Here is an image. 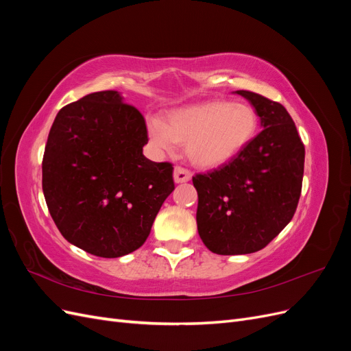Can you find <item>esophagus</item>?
I'll return each mask as SVG.
<instances>
[{
  "instance_id": "1",
  "label": "esophagus",
  "mask_w": 351,
  "mask_h": 351,
  "mask_svg": "<svg viewBox=\"0 0 351 351\" xmlns=\"http://www.w3.org/2000/svg\"><path fill=\"white\" fill-rule=\"evenodd\" d=\"M190 178H192V173L187 171L186 168L176 167V169H174V182L176 183H186V182H190Z\"/></svg>"
}]
</instances>
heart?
Returning <instances> with one entry per match:
<instances>
[{
    "mask_svg": "<svg viewBox=\"0 0 351 351\" xmlns=\"http://www.w3.org/2000/svg\"><path fill=\"white\" fill-rule=\"evenodd\" d=\"M147 136L159 151L186 145L189 161L197 168H218L234 159L256 134L258 115L247 104L206 101L168 112L165 123L147 119Z\"/></svg>",
    "mask_w": 351,
    "mask_h": 351,
    "instance_id": "1",
    "label": "heart"
}]
</instances>
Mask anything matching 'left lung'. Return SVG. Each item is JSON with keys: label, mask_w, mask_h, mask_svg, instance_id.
Here are the masks:
<instances>
[{"label": "left lung", "mask_w": 351, "mask_h": 351, "mask_svg": "<svg viewBox=\"0 0 351 351\" xmlns=\"http://www.w3.org/2000/svg\"><path fill=\"white\" fill-rule=\"evenodd\" d=\"M262 132L230 162L196 174V222L205 246L217 254L263 249L291 221L299 204L304 146L281 104L249 90Z\"/></svg>", "instance_id": "8db88e82"}]
</instances>
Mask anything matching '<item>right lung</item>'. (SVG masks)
Listing matches in <instances>:
<instances>
[{
    "label": "right lung",
    "instance_id": "1",
    "mask_svg": "<svg viewBox=\"0 0 351 351\" xmlns=\"http://www.w3.org/2000/svg\"><path fill=\"white\" fill-rule=\"evenodd\" d=\"M143 115L120 92H93L61 108L48 134L42 190L69 243L99 258L139 249L174 190L173 165L143 155Z\"/></svg>",
    "mask_w": 351,
    "mask_h": 351
}]
</instances>
